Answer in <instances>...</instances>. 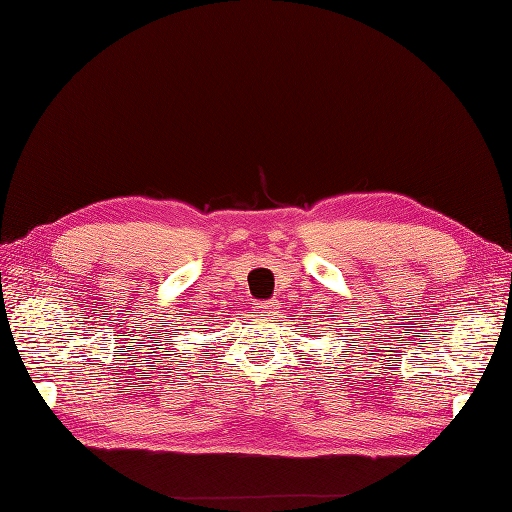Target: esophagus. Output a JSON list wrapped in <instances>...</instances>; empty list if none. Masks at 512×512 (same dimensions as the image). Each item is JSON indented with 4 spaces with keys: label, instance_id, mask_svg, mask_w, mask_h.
<instances>
[{
    "label": "esophagus",
    "instance_id": "1",
    "mask_svg": "<svg viewBox=\"0 0 512 512\" xmlns=\"http://www.w3.org/2000/svg\"><path fill=\"white\" fill-rule=\"evenodd\" d=\"M256 309L260 316H273L277 312V303L275 301H262V303H256Z\"/></svg>",
    "mask_w": 512,
    "mask_h": 512
}]
</instances>
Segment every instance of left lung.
<instances>
[{"instance_id":"8db88e82","label":"left lung","mask_w":512,"mask_h":512,"mask_svg":"<svg viewBox=\"0 0 512 512\" xmlns=\"http://www.w3.org/2000/svg\"><path fill=\"white\" fill-rule=\"evenodd\" d=\"M329 327H331V324H329Z\"/></svg>"}]
</instances>
